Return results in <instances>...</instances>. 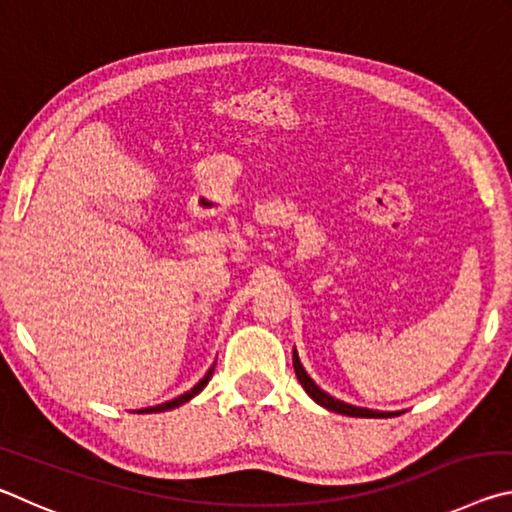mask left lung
I'll return each mask as SVG.
<instances>
[{"instance_id": "obj_1", "label": "left lung", "mask_w": 512, "mask_h": 512, "mask_svg": "<svg viewBox=\"0 0 512 512\" xmlns=\"http://www.w3.org/2000/svg\"><path fill=\"white\" fill-rule=\"evenodd\" d=\"M293 368H296V377H298V381L302 384V388H305V391H307V395L316 404L325 406L327 411H334V413H341V415H350V418H391V415H397V413H386V411L361 409V406L345 404L341 400H336V397H332L329 393H325L323 388L316 386V381L307 375L305 368H302V363L298 359V352L296 350H293Z\"/></svg>"}]
</instances>
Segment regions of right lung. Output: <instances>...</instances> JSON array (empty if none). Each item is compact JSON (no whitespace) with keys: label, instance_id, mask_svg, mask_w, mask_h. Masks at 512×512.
Returning a JSON list of instances; mask_svg holds the SVG:
<instances>
[{"label":"right lung","instance_id":"right-lung-1","mask_svg":"<svg viewBox=\"0 0 512 512\" xmlns=\"http://www.w3.org/2000/svg\"><path fill=\"white\" fill-rule=\"evenodd\" d=\"M212 372H214V363H212V368L205 372V377L198 381V384L192 388V391H187V393H183V395H178V397H173V400H169V402H164V404H158V406H149V409H140L137 413H160V411H169V409H176V406H180V404H185V402H189L192 400L194 395H198L203 391V388L207 386V381L212 379Z\"/></svg>","mask_w":512,"mask_h":512}]
</instances>
